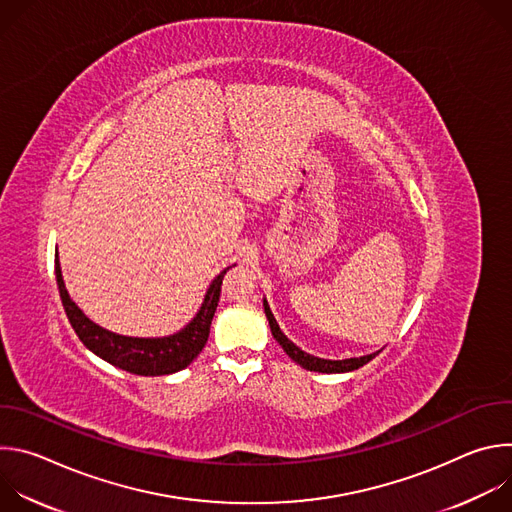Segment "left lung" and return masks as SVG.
I'll return each instance as SVG.
<instances>
[{
  "label": "left lung",
  "mask_w": 512,
  "mask_h": 512,
  "mask_svg": "<svg viewBox=\"0 0 512 512\" xmlns=\"http://www.w3.org/2000/svg\"><path fill=\"white\" fill-rule=\"evenodd\" d=\"M263 308H265V316L269 320V328H271V334L273 338L279 342V346L285 350V354L298 362L302 369L306 371H314V373H350V371H356L360 369L362 364H367L369 360H373L379 352H373V354H367V356H360V358H342V360H328V358H318V356H312L308 352H304L300 346H296L294 342H291L279 328L275 316L271 314V308L267 304V300L263 298Z\"/></svg>",
  "instance_id": "8db88e82"
}]
</instances>
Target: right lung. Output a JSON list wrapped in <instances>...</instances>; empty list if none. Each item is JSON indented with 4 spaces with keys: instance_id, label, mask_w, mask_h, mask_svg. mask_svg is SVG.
<instances>
[{
    "instance_id": "add662e5",
    "label": "right lung",
    "mask_w": 512,
    "mask_h": 512,
    "mask_svg": "<svg viewBox=\"0 0 512 512\" xmlns=\"http://www.w3.org/2000/svg\"><path fill=\"white\" fill-rule=\"evenodd\" d=\"M227 271L229 267L223 269L210 281L204 300L200 304V310L182 330L170 336H160V338H137V336L115 334L95 324L91 318H87L85 312L68 296V289L64 285L62 269L58 261V249L54 259V273H56L60 300H62L66 318L70 326L75 328L79 340L93 354L113 364V367L139 377H162V375L178 373L186 369L188 364L202 352L210 334V322L216 312L218 298H221V285Z\"/></svg>"
}]
</instances>
